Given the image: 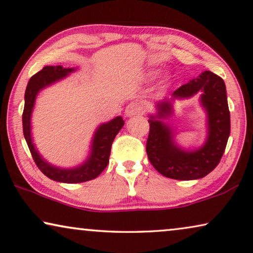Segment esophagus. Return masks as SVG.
<instances>
[{
  "instance_id": "1",
  "label": "esophagus",
  "mask_w": 253,
  "mask_h": 253,
  "mask_svg": "<svg viewBox=\"0 0 253 253\" xmlns=\"http://www.w3.org/2000/svg\"><path fill=\"white\" fill-rule=\"evenodd\" d=\"M142 111V106L137 102H131L130 104L127 105V107L125 109V115L127 117H131L134 116V115H137V114H141Z\"/></svg>"
}]
</instances>
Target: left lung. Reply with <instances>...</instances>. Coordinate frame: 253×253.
<instances>
[{"label": "left lung", "mask_w": 253, "mask_h": 253, "mask_svg": "<svg viewBox=\"0 0 253 253\" xmlns=\"http://www.w3.org/2000/svg\"><path fill=\"white\" fill-rule=\"evenodd\" d=\"M200 91L201 101L209 116V137L205 145L196 151H183L174 144L171 128L161 119L172 113L174 99L189 98ZM157 114L150 115L149 135L146 151L149 162L163 176L177 180H192L207 176L218 166L230 135V112L224 82L212 72L206 71L199 77L176 89L170 99L156 104Z\"/></svg>", "instance_id": "obj_1"}]
</instances>
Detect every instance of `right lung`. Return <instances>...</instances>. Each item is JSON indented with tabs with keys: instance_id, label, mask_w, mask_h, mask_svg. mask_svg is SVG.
<instances>
[{
	"instance_id": "obj_1",
	"label": "right lung",
	"mask_w": 253,
	"mask_h": 253,
	"mask_svg": "<svg viewBox=\"0 0 253 253\" xmlns=\"http://www.w3.org/2000/svg\"><path fill=\"white\" fill-rule=\"evenodd\" d=\"M74 71V68H64L61 65L45 66L42 71L32 76L25 90V104L22 116L23 134H24L36 166L52 180L65 183L84 182L99 176L109 163V155H111V148L115 137L125 124L121 116L114 118L108 123L102 124L94 134L89 157L79 167L71 169L57 168L49 165L46 160L42 158V156L36 150L31 136V115L33 112L35 98L39 91L44 87L64 79Z\"/></svg>"
}]
</instances>
